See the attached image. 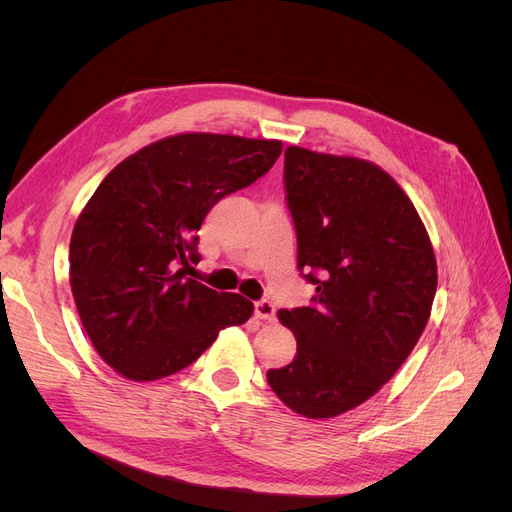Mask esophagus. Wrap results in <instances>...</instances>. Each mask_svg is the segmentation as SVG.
Here are the masks:
<instances>
[{
	"mask_svg": "<svg viewBox=\"0 0 512 512\" xmlns=\"http://www.w3.org/2000/svg\"><path fill=\"white\" fill-rule=\"evenodd\" d=\"M254 314L260 320H269L271 322V320H275V305L271 301H258L254 305Z\"/></svg>",
	"mask_w": 512,
	"mask_h": 512,
	"instance_id": "obj_1",
	"label": "esophagus"
}]
</instances>
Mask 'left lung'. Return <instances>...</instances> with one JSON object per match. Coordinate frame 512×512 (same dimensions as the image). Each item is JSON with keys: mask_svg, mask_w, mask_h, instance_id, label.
<instances>
[{"mask_svg": "<svg viewBox=\"0 0 512 512\" xmlns=\"http://www.w3.org/2000/svg\"><path fill=\"white\" fill-rule=\"evenodd\" d=\"M284 156L299 269L316 294L277 312L297 356L269 369L267 382L292 412L333 418L376 395L408 359L431 314L438 265L423 220L386 170L297 145Z\"/></svg>", "mask_w": 512, "mask_h": 512, "instance_id": "left-lung-1", "label": "left lung"}]
</instances>
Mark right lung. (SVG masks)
Listing matches in <instances>:
<instances>
[{
    "mask_svg": "<svg viewBox=\"0 0 512 512\" xmlns=\"http://www.w3.org/2000/svg\"><path fill=\"white\" fill-rule=\"evenodd\" d=\"M282 143L185 132L119 162L81 211L70 239V286L85 333L119 376L160 380L194 363L226 327L254 312L237 292H215L196 262L205 215L254 183Z\"/></svg>",
    "mask_w": 512,
    "mask_h": 512,
    "instance_id": "add662e5",
    "label": "right lung"
}]
</instances>
